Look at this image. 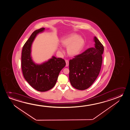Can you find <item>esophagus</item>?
I'll list each match as a JSON object with an SVG mask.
<instances>
[{"label": "esophagus", "instance_id": "1", "mask_svg": "<svg viewBox=\"0 0 130 130\" xmlns=\"http://www.w3.org/2000/svg\"><path fill=\"white\" fill-rule=\"evenodd\" d=\"M66 67H68L69 66V62L68 60H66Z\"/></svg>", "mask_w": 130, "mask_h": 130}]
</instances>
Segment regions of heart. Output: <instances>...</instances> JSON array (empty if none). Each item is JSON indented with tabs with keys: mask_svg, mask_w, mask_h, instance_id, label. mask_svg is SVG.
I'll return each mask as SVG.
<instances>
[{
	"mask_svg": "<svg viewBox=\"0 0 130 130\" xmlns=\"http://www.w3.org/2000/svg\"><path fill=\"white\" fill-rule=\"evenodd\" d=\"M60 42L63 46L67 47V54L71 57L78 55L82 51L85 44L84 39L75 33L70 34L64 37Z\"/></svg>",
	"mask_w": 130,
	"mask_h": 130,
	"instance_id": "1",
	"label": "heart"
}]
</instances>
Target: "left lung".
<instances>
[{
    "instance_id": "left-lung-1",
    "label": "left lung",
    "mask_w": 130,
    "mask_h": 130,
    "mask_svg": "<svg viewBox=\"0 0 130 130\" xmlns=\"http://www.w3.org/2000/svg\"><path fill=\"white\" fill-rule=\"evenodd\" d=\"M94 47L87 49L69 61V79L75 89H88L96 79L101 70L103 46L96 37Z\"/></svg>"
}]
</instances>
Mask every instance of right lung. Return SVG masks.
<instances>
[{
    "instance_id": "obj_1",
    "label": "right lung",
    "mask_w": 130,
    "mask_h": 130,
    "mask_svg": "<svg viewBox=\"0 0 130 130\" xmlns=\"http://www.w3.org/2000/svg\"><path fill=\"white\" fill-rule=\"evenodd\" d=\"M45 29L41 28L31 34L23 46L21 58L23 76L31 86L40 92L47 91L55 85L60 71L66 64L64 60L54 56L41 64L33 61L31 55L32 44L37 35Z\"/></svg>"
}]
</instances>
